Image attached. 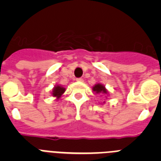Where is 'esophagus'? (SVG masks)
Segmentation results:
<instances>
[{"mask_svg": "<svg viewBox=\"0 0 161 161\" xmlns=\"http://www.w3.org/2000/svg\"><path fill=\"white\" fill-rule=\"evenodd\" d=\"M76 81H80V82H83L84 80L82 78H76Z\"/></svg>", "mask_w": 161, "mask_h": 161, "instance_id": "34e87169", "label": "esophagus"}]
</instances>
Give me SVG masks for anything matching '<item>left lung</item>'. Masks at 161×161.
<instances>
[{
    "instance_id": "8db88e82",
    "label": "left lung",
    "mask_w": 161,
    "mask_h": 161,
    "mask_svg": "<svg viewBox=\"0 0 161 161\" xmlns=\"http://www.w3.org/2000/svg\"><path fill=\"white\" fill-rule=\"evenodd\" d=\"M93 90L94 92H96L97 93H105L106 94L107 93V90L106 89L105 86L102 84H97L93 87Z\"/></svg>"
}]
</instances>
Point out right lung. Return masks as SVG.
I'll return each instance as SVG.
<instances>
[{"mask_svg": "<svg viewBox=\"0 0 161 161\" xmlns=\"http://www.w3.org/2000/svg\"><path fill=\"white\" fill-rule=\"evenodd\" d=\"M64 92L65 88L62 87V86H59V85H56L53 89V91H52V96L55 97L57 99H59Z\"/></svg>", "mask_w": 161, "mask_h": 161, "instance_id": "obj_1", "label": "right lung"}]
</instances>
